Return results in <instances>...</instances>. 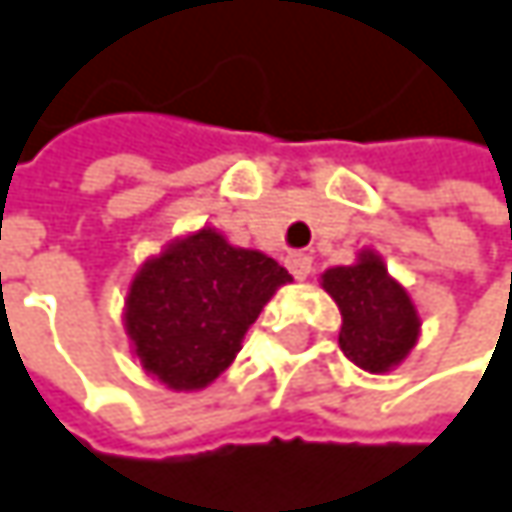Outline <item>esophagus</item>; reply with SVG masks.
Masks as SVG:
<instances>
[{"label":"esophagus","instance_id":"34e87169","mask_svg":"<svg viewBox=\"0 0 512 512\" xmlns=\"http://www.w3.org/2000/svg\"><path fill=\"white\" fill-rule=\"evenodd\" d=\"M284 263H287L290 275H293V278H299V281L311 275V257L305 255V252H290Z\"/></svg>","mask_w":512,"mask_h":512}]
</instances>
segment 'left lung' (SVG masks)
Masks as SVG:
<instances>
[{
	"label": "left lung",
	"instance_id": "1",
	"mask_svg": "<svg viewBox=\"0 0 512 512\" xmlns=\"http://www.w3.org/2000/svg\"><path fill=\"white\" fill-rule=\"evenodd\" d=\"M323 287L341 308L338 344L353 364L382 373L415 347L421 326L415 305L379 257L361 255L356 266L329 269Z\"/></svg>",
	"mask_w": 512,
	"mask_h": 512
}]
</instances>
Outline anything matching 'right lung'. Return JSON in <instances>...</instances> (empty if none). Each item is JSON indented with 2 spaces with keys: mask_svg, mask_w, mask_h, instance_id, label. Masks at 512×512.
<instances>
[{
  "mask_svg": "<svg viewBox=\"0 0 512 512\" xmlns=\"http://www.w3.org/2000/svg\"><path fill=\"white\" fill-rule=\"evenodd\" d=\"M290 275L272 257L234 249L204 228L148 260L127 296V332L142 367L168 388L213 382Z\"/></svg>",
  "mask_w": 512,
  "mask_h": 512,
  "instance_id": "right-lung-1",
  "label": "right lung"
}]
</instances>
